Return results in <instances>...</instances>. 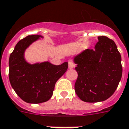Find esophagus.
Returning <instances> with one entry per match:
<instances>
[{"label":"esophagus","instance_id":"esophagus-1","mask_svg":"<svg viewBox=\"0 0 129 129\" xmlns=\"http://www.w3.org/2000/svg\"><path fill=\"white\" fill-rule=\"evenodd\" d=\"M68 66H69V68H70V69H72V68H73L75 67L74 62H73L72 60H70V61H69V63H68Z\"/></svg>","mask_w":129,"mask_h":129}]
</instances>
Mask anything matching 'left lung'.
Here are the masks:
<instances>
[{
    "label": "left lung",
    "instance_id": "1",
    "mask_svg": "<svg viewBox=\"0 0 129 129\" xmlns=\"http://www.w3.org/2000/svg\"><path fill=\"white\" fill-rule=\"evenodd\" d=\"M94 50H83L74 57L78 77L75 91L86 102L104 101L113 94L122 77L121 56L113 40L98 37Z\"/></svg>",
    "mask_w": 129,
    "mask_h": 129
}]
</instances>
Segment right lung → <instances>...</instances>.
I'll return each instance as SVG.
<instances>
[{"instance_id":"obj_1","label":"right lung","mask_w":129,"mask_h":129,"mask_svg":"<svg viewBox=\"0 0 129 129\" xmlns=\"http://www.w3.org/2000/svg\"><path fill=\"white\" fill-rule=\"evenodd\" d=\"M43 37L28 35L19 41L9 58V79L12 87L23 101L39 104L48 101L53 94L55 84L66 73L68 63L59 66L44 61L31 64L24 57L25 50Z\"/></svg>"}]
</instances>
